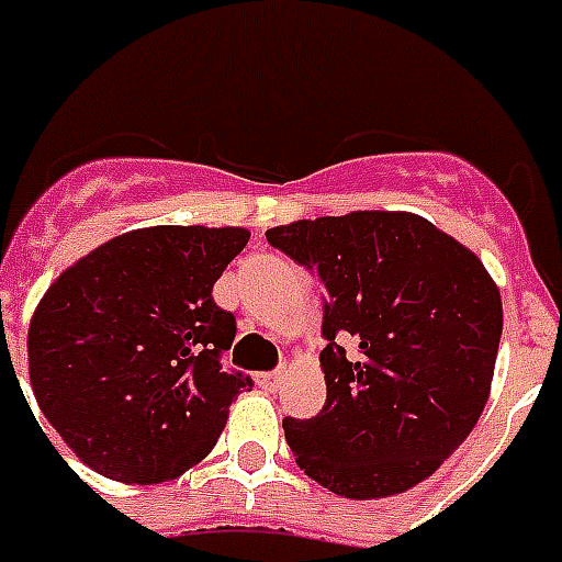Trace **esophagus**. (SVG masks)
Returning a JSON list of instances; mask_svg holds the SVG:
<instances>
[{"mask_svg":"<svg viewBox=\"0 0 562 562\" xmlns=\"http://www.w3.org/2000/svg\"><path fill=\"white\" fill-rule=\"evenodd\" d=\"M281 383H284V371H263V374H258V385L267 389V392H278Z\"/></svg>","mask_w":562,"mask_h":562,"instance_id":"34e87169","label":"esophagus"}]
</instances>
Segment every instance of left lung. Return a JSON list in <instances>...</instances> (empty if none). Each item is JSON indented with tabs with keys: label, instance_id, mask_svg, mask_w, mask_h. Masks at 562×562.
Here are the masks:
<instances>
[{
	"label": "left lung",
	"instance_id": "8db88e82",
	"mask_svg": "<svg viewBox=\"0 0 562 562\" xmlns=\"http://www.w3.org/2000/svg\"><path fill=\"white\" fill-rule=\"evenodd\" d=\"M267 240L325 286L327 401L316 417H284L295 464L345 499L415 487L473 432L491 394L502 336L493 278L406 211L299 220Z\"/></svg>",
	"mask_w": 562,
	"mask_h": 562
}]
</instances>
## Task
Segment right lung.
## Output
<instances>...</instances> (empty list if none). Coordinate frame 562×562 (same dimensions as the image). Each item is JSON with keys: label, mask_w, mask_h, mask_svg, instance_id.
Instances as JSON below:
<instances>
[{"label": "right lung", "mask_w": 562, "mask_h": 562, "mask_svg": "<svg viewBox=\"0 0 562 562\" xmlns=\"http://www.w3.org/2000/svg\"><path fill=\"white\" fill-rule=\"evenodd\" d=\"M246 244L232 226L136 228L48 286L29 327L31 389L95 473L159 484L217 443L252 376L220 366L237 322L211 290Z\"/></svg>", "instance_id": "add662e5"}]
</instances>
